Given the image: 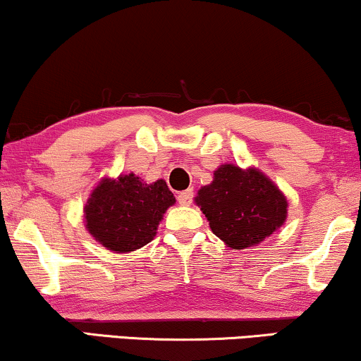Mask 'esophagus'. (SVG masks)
<instances>
[{
    "label": "esophagus",
    "instance_id": "obj_1",
    "mask_svg": "<svg viewBox=\"0 0 361 361\" xmlns=\"http://www.w3.org/2000/svg\"><path fill=\"white\" fill-rule=\"evenodd\" d=\"M193 190L192 188H188V190H185V192H181V193H178V202L181 203V205H190V203H192V200H193Z\"/></svg>",
    "mask_w": 361,
    "mask_h": 361
}]
</instances>
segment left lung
I'll return each instance as SVG.
<instances>
[{"instance_id": "left-lung-1", "label": "left lung", "mask_w": 361, "mask_h": 361, "mask_svg": "<svg viewBox=\"0 0 361 361\" xmlns=\"http://www.w3.org/2000/svg\"><path fill=\"white\" fill-rule=\"evenodd\" d=\"M212 232L230 249L242 250L271 237L288 216L284 193L255 168L222 164L214 181L195 198Z\"/></svg>"}]
</instances>
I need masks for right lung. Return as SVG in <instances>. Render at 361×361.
<instances>
[{
	"label": "right lung",
	"instance_id": "obj_1",
	"mask_svg": "<svg viewBox=\"0 0 361 361\" xmlns=\"http://www.w3.org/2000/svg\"><path fill=\"white\" fill-rule=\"evenodd\" d=\"M175 202L164 180L147 185L134 173L104 178L84 207L85 228L112 252H133L153 240L163 214Z\"/></svg>",
	"mask_w": 361,
	"mask_h": 361
}]
</instances>
